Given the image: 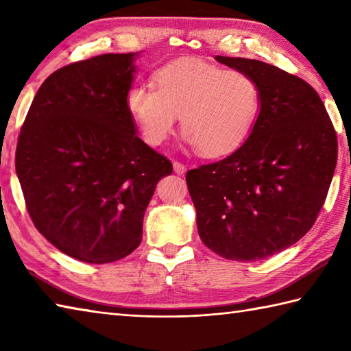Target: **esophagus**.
<instances>
[{
	"instance_id": "34e87169",
	"label": "esophagus",
	"mask_w": 351,
	"mask_h": 351,
	"mask_svg": "<svg viewBox=\"0 0 351 351\" xmlns=\"http://www.w3.org/2000/svg\"><path fill=\"white\" fill-rule=\"evenodd\" d=\"M173 170H175V173H178V175H184L185 170H187V169H185L184 164H181L180 161H175L173 162Z\"/></svg>"
}]
</instances>
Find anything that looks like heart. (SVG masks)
<instances>
[{
  "label": "heart",
  "instance_id": "1",
  "mask_svg": "<svg viewBox=\"0 0 351 351\" xmlns=\"http://www.w3.org/2000/svg\"><path fill=\"white\" fill-rule=\"evenodd\" d=\"M152 84H135L125 97L149 146L166 141L181 115L185 141L204 156H223L242 146L258 121L262 89L246 71L176 60L156 70Z\"/></svg>",
  "mask_w": 351,
  "mask_h": 351
}]
</instances>
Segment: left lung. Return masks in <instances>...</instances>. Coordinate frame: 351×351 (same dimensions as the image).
Segmentation results:
<instances>
[{
	"label": "left lung",
	"instance_id": "8db88e82",
	"mask_svg": "<svg viewBox=\"0 0 351 351\" xmlns=\"http://www.w3.org/2000/svg\"><path fill=\"white\" fill-rule=\"evenodd\" d=\"M250 73L262 109L250 138L185 181L205 246L226 260L256 262L289 248L312 228L338 160V138L306 80L256 59L216 56Z\"/></svg>",
	"mask_w": 351,
	"mask_h": 351
}]
</instances>
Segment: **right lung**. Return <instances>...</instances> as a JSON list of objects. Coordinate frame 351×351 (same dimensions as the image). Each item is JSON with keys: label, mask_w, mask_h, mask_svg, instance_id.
<instances>
[{"label": "right lung", "mask_w": 351, "mask_h": 351, "mask_svg": "<svg viewBox=\"0 0 351 351\" xmlns=\"http://www.w3.org/2000/svg\"><path fill=\"white\" fill-rule=\"evenodd\" d=\"M138 54L59 68L21 128L15 166L27 211L48 242L85 263L115 262L141 243L156 184L173 170L126 109Z\"/></svg>", "instance_id": "obj_1"}]
</instances>
